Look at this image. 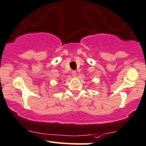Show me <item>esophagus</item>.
Returning a JSON list of instances; mask_svg holds the SVG:
<instances>
[{"label": "esophagus", "instance_id": "1", "mask_svg": "<svg viewBox=\"0 0 146 146\" xmlns=\"http://www.w3.org/2000/svg\"><path fill=\"white\" fill-rule=\"evenodd\" d=\"M72 75L74 77H75V76H76V71H72Z\"/></svg>", "mask_w": 146, "mask_h": 146}]
</instances>
